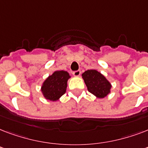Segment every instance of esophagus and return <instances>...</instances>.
<instances>
[{
	"label": "esophagus",
	"mask_w": 148,
	"mask_h": 148,
	"mask_svg": "<svg viewBox=\"0 0 148 148\" xmlns=\"http://www.w3.org/2000/svg\"><path fill=\"white\" fill-rule=\"evenodd\" d=\"M73 75L75 77H79L81 75V71H75L73 72Z\"/></svg>",
	"instance_id": "1"
}]
</instances>
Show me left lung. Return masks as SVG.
Segmentation results:
<instances>
[{"mask_svg": "<svg viewBox=\"0 0 148 148\" xmlns=\"http://www.w3.org/2000/svg\"><path fill=\"white\" fill-rule=\"evenodd\" d=\"M89 92L99 98H103L110 92L111 84L106 77L96 70H88L82 74Z\"/></svg>", "mask_w": 148, "mask_h": 148, "instance_id": "8db88e82", "label": "left lung"}]
</instances>
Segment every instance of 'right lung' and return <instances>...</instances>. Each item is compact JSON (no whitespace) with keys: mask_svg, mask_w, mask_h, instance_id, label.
<instances>
[{"mask_svg":"<svg viewBox=\"0 0 148 148\" xmlns=\"http://www.w3.org/2000/svg\"><path fill=\"white\" fill-rule=\"evenodd\" d=\"M71 77L65 71H56L47 77L42 84L44 97L50 101H57L66 92L67 81Z\"/></svg>","mask_w":148,"mask_h":148,"instance_id":"right-lung-1","label":"right lung"}]
</instances>
